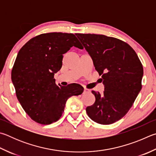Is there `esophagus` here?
<instances>
[{"label":"esophagus","mask_w":156,"mask_h":156,"mask_svg":"<svg viewBox=\"0 0 156 156\" xmlns=\"http://www.w3.org/2000/svg\"><path fill=\"white\" fill-rule=\"evenodd\" d=\"M90 92V90L87 89V88H84V93H89Z\"/></svg>","instance_id":"1"}]
</instances>
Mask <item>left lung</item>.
<instances>
[{
  "instance_id": "1",
  "label": "left lung",
  "mask_w": 156,
  "mask_h": 156,
  "mask_svg": "<svg viewBox=\"0 0 156 156\" xmlns=\"http://www.w3.org/2000/svg\"><path fill=\"white\" fill-rule=\"evenodd\" d=\"M101 76L103 93L93 90L95 101L86 108L95 122L109 125L128 112L140 91L143 68L135 51L126 42L104 35L76 33Z\"/></svg>"
}]
</instances>
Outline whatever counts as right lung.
<instances>
[{
    "label": "right lung",
    "mask_w": 156,
    "mask_h": 156,
    "mask_svg": "<svg viewBox=\"0 0 156 156\" xmlns=\"http://www.w3.org/2000/svg\"><path fill=\"white\" fill-rule=\"evenodd\" d=\"M72 46L83 48L72 33H45L30 39L17 55L11 80L22 107L37 123L56 122L67 99L83 92L80 84L58 87L54 78L62 67L63 55Z\"/></svg>",
    "instance_id": "1"
}]
</instances>
